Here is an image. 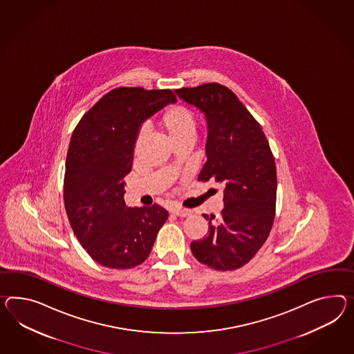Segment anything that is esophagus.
Returning <instances> with one entry per match:
<instances>
[{"label": "esophagus", "mask_w": 354, "mask_h": 354, "mask_svg": "<svg viewBox=\"0 0 354 354\" xmlns=\"http://www.w3.org/2000/svg\"><path fill=\"white\" fill-rule=\"evenodd\" d=\"M171 213H172L173 216H176V217H187V216L191 214L190 210L182 208H172L171 209Z\"/></svg>", "instance_id": "34e87169"}]
</instances>
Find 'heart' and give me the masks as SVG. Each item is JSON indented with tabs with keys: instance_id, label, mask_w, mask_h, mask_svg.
I'll use <instances>...</instances> for the list:
<instances>
[{
	"instance_id": "b5f03b06",
	"label": "heart",
	"mask_w": 354,
	"mask_h": 354,
	"mask_svg": "<svg viewBox=\"0 0 354 354\" xmlns=\"http://www.w3.org/2000/svg\"><path fill=\"white\" fill-rule=\"evenodd\" d=\"M159 127L167 133L173 144L194 140L196 132V118L190 109L183 105H172L164 110L159 119ZM146 135L140 132L136 138L135 150L138 151L145 142Z\"/></svg>"
}]
</instances>
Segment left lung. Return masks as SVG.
I'll use <instances>...</instances> for the list:
<instances>
[{"label": "left lung", "instance_id": "8db88e82", "mask_svg": "<svg viewBox=\"0 0 354 354\" xmlns=\"http://www.w3.org/2000/svg\"><path fill=\"white\" fill-rule=\"evenodd\" d=\"M176 93L207 120V162L198 180L213 178L225 189L221 217L204 214L208 235L192 241L191 252L210 268L237 270L262 248L272 228L277 191L272 151L259 123L225 86L207 83Z\"/></svg>", "mask_w": 354, "mask_h": 354}]
</instances>
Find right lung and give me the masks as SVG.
<instances>
[{"label": "right lung", "mask_w": 354, "mask_h": 354, "mask_svg": "<svg viewBox=\"0 0 354 354\" xmlns=\"http://www.w3.org/2000/svg\"><path fill=\"white\" fill-rule=\"evenodd\" d=\"M176 101L171 90L115 88L97 101L73 131L64 204L74 235L104 267L124 270L144 262L168 218V212L156 204L127 207L123 189L142 123Z\"/></svg>", "instance_id": "1"}]
</instances>
